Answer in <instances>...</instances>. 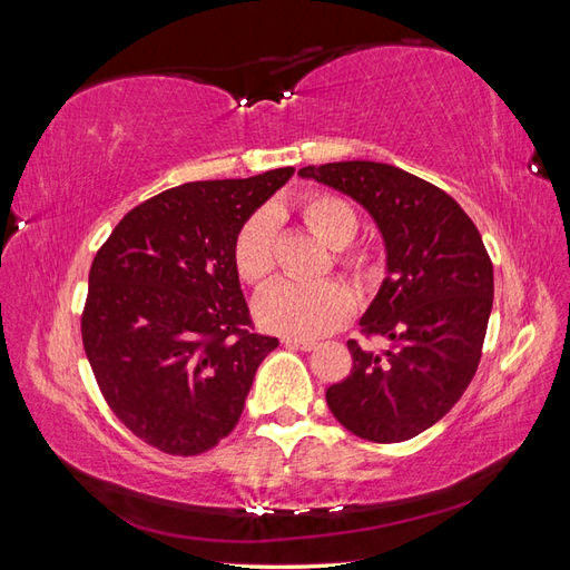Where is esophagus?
I'll return each instance as SVG.
<instances>
[{
  "mask_svg": "<svg viewBox=\"0 0 570 570\" xmlns=\"http://www.w3.org/2000/svg\"><path fill=\"white\" fill-rule=\"evenodd\" d=\"M283 342L292 350H302V352H312L316 347L314 340H304V337H283Z\"/></svg>",
  "mask_w": 570,
  "mask_h": 570,
  "instance_id": "obj_1",
  "label": "esophagus"
}]
</instances>
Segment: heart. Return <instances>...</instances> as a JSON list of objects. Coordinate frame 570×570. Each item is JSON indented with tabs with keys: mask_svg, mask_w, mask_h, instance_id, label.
<instances>
[{
	"mask_svg": "<svg viewBox=\"0 0 570 570\" xmlns=\"http://www.w3.org/2000/svg\"><path fill=\"white\" fill-rule=\"evenodd\" d=\"M299 216L308 230L335 249L340 266L354 273L358 281L377 278L381 262L375 252L350 247L358 233V216L347 199L325 193L308 195L299 204ZM275 254H278V214L266 206L254 212L235 235L233 258L239 278L252 285L268 281L275 271ZM352 312V292L335 281L318 285L281 281L264 287L254 302L256 321L264 331L304 340L337 331Z\"/></svg>",
	"mask_w": 570,
	"mask_h": 570,
	"instance_id": "b5f03b06",
	"label": "heart"
}]
</instances>
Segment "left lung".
I'll use <instances>...</instances> for the list:
<instances>
[{
  "label": "left lung",
  "instance_id": "obj_1",
  "mask_svg": "<svg viewBox=\"0 0 570 570\" xmlns=\"http://www.w3.org/2000/svg\"><path fill=\"white\" fill-rule=\"evenodd\" d=\"M373 216L387 278L361 333L390 340L381 354L350 340L352 373L325 392L333 416L371 442H404L461 400L482 356L494 275L475 223L444 189L377 161L306 166Z\"/></svg>",
  "mask_w": 570,
  "mask_h": 570
}]
</instances>
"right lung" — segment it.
<instances>
[{
    "instance_id": "right-lung-1",
    "label": "right lung",
    "mask_w": 570,
    "mask_h": 570,
    "mask_svg": "<svg viewBox=\"0 0 570 570\" xmlns=\"http://www.w3.org/2000/svg\"><path fill=\"white\" fill-rule=\"evenodd\" d=\"M292 174L170 187L120 218L95 256L85 354L116 419L164 454L195 456L230 435L278 347L252 331L233 245Z\"/></svg>"
}]
</instances>
